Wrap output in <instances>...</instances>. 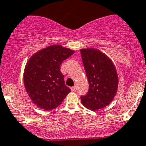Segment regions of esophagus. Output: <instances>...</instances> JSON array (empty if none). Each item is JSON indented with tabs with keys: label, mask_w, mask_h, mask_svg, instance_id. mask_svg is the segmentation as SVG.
<instances>
[{
	"label": "esophagus",
	"mask_w": 146,
	"mask_h": 146,
	"mask_svg": "<svg viewBox=\"0 0 146 146\" xmlns=\"http://www.w3.org/2000/svg\"><path fill=\"white\" fill-rule=\"evenodd\" d=\"M70 90H71L72 91H75V90H76V86H73L70 88Z\"/></svg>",
	"instance_id": "esophagus-1"
}]
</instances>
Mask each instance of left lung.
<instances>
[{
	"label": "left lung",
	"mask_w": 146,
	"mask_h": 146,
	"mask_svg": "<svg viewBox=\"0 0 146 146\" xmlns=\"http://www.w3.org/2000/svg\"><path fill=\"white\" fill-rule=\"evenodd\" d=\"M82 61L89 82L88 93L80 97L87 109L96 111L111 102L117 92L118 76L111 60L100 50H80Z\"/></svg>",
	"instance_id": "1"
}]
</instances>
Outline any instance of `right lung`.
<instances>
[{
	"label": "right lung",
	"mask_w": 146,
	"mask_h": 146,
	"mask_svg": "<svg viewBox=\"0 0 146 146\" xmlns=\"http://www.w3.org/2000/svg\"><path fill=\"white\" fill-rule=\"evenodd\" d=\"M73 54V50L52 45L39 51L29 59L24 72L25 87L38 107L54 110L71 91L65 85L60 66Z\"/></svg>",
	"instance_id": "1"
}]
</instances>
